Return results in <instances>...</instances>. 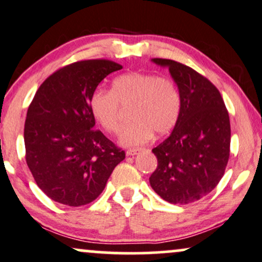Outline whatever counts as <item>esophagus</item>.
I'll list each match as a JSON object with an SVG mask.
<instances>
[{
	"label": "esophagus",
	"instance_id": "esophagus-1",
	"mask_svg": "<svg viewBox=\"0 0 262 262\" xmlns=\"http://www.w3.org/2000/svg\"><path fill=\"white\" fill-rule=\"evenodd\" d=\"M140 151H141V149H132V150H128L127 152H125V155H127V156H135V155H138Z\"/></svg>",
	"mask_w": 262,
	"mask_h": 262
}]
</instances>
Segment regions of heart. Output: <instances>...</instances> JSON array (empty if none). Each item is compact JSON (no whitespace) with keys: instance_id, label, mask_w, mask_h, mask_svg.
Returning a JSON list of instances; mask_svg holds the SVG:
<instances>
[{"instance_id":"heart-1","label":"heart","mask_w":262,"mask_h":262,"mask_svg":"<svg viewBox=\"0 0 262 262\" xmlns=\"http://www.w3.org/2000/svg\"><path fill=\"white\" fill-rule=\"evenodd\" d=\"M121 106L130 108L133 119L123 128L118 141L133 147L147 143L156 134L174 127L181 110V96L174 83L155 74L132 72L115 78L111 91L96 89L89 99L95 121L108 133L121 127Z\"/></svg>"}]
</instances>
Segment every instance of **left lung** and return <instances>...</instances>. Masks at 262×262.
Masks as SVG:
<instances>
[{
    "label": "left lung",
    "mask_w": 262,
    "mask_h": 262,
    "mask_svg": "<svg viewBox=\"0 0 262 262\" xmlns=\"http://www.w3.org/2000/svg\"><path fill=\"white\" fill-rule=\"evenodd\" d=\"M168 68L181 96L172 133L152 152L157 168L149 178L163 200L189 204L211 193L225 174L231 146V123L217 88L188 66L152 58Z\"/></svg>",
    "instance_id": "obj_1"
}]
</instances>
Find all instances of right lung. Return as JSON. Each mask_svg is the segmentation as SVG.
I'll use <instances>...</instances> for the list:
<instances>
[{"instance_id":"right-lung-1","label":"right lung","mask_w":262,"mask_h":262,"mask_svg":"<svg viewBox=\"0 0 262 262\" xmlns=\"http://www.w3.org/2000/svg\"><path fill=\"white\" fill-rule=\"evenodd\" d=\"M122 69L107 59L66 66L40 85L24 125L25 159L50 199L81 206L96 199L124 151L95 129L89 99L97 85Z\"/></svg>"}]
</instances>
